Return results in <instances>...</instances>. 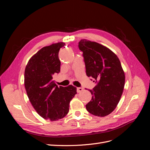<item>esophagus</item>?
<instances>
[{
  "label": "esophagus",
  "instance_id": "obj_1",
  "mask_svg": "<svg viewBox=\"0 0 150 150\" xmlns=\"http://www.w3.org/2000/svg\"><path fill=\"white\" fill-rule=\"evenodd\" d=\"M83 91V88H77V92L78 93L82 92Z\"/></svg>",
  "mask_w": 150,
  "mask_h": 150
}]
</instances>
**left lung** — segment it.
Segmentation results:
<instances>
[{
  "instance_id": "left-lung-1",
  "label": "left lung",
  "mask_w": 150,
  "mask_h": 150,
  "mask_svg": "<svg viewBox=\"0 0 150 150\" xmlns=\"http://www.w3.org/2000/svg\"><path fill=\"white\" fill-rule=\"evenodd\" d=\"M79 48L83 52L86 75L97 83L89 90L93 96L86 110L93 115L106 116L115 110L124 89L125 75L120 61L110 49L96 42L81 39Z\"/></svg>"
}]
</instances>
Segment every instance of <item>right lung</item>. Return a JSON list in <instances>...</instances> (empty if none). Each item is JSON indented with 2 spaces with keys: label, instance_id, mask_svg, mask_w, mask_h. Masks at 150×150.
I'll return each mask as SVG.
<instances>
[{
  "label": "right lung",
  "instance_id": "add662e5",
  "mask_svg": "<svg viewBox=\"0 0 150 150\" xmlns=\"http://www.w3.org/2000/svg\"><path fill=\"white\" fill-rule=\"evenodd\" d=\"M64 46L61 42L40 49L25 69L24 85L30 103L40 116L51 121L66 116L70 101L77 93L74 86L58 87L52 80L54 75L60 72L58 54Z\"/></svg>",
  "mask_w": 150,
  "mask_h": 150
}]
</instances>
